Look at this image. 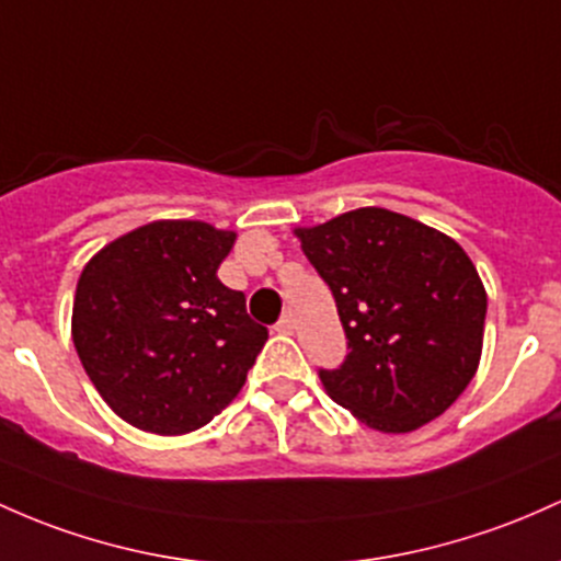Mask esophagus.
Segmentation results:
<instances>
[{
	"label": "esophagus",
	"mask_w": 561,
	"mask_h": 561,
	"mask_svg": "<svg viewBox=\"0 0 561 561\" xmlns=\"http://www.w3.org/2000/svg\"><path fill=\"white\" fill-rule=\"evenodd\" d=\"M274 330H276V332H282V335H293V332H295V322H293V317H282L279 322L274 324Z\"/></svg>",
	"instance_id": "obj_1"
}]
</instances>
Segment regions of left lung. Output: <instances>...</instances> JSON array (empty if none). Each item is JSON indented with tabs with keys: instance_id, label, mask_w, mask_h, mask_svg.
Listing matches in <instances>:
<instances>
[{
	"instance_id": "obj_1",
	"label": "left lung",
	"mask_w": 561,
	"mask_h": 561,
	"mask_svg": "<svg viewBox=\"0 0 561 561\" xmlns=\"http://www.w3.org/2000/svg\"><path fill=\"white\" fill-rule=\"evenodd\" d=\"M295 233L346 330V359L319 370L332 402L386 434L439 417L482 356L488 293L463 248L383 207Z\"/></svg>"
}]
</instances>
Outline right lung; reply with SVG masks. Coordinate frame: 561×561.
I'll list each match as a JSON object with an SVG mask.
<instances>
[{
    "label": "right lung",
    "instance_id": "right-lung-1",
    "mask_svg": "<svg viewBox=\"0 0 561 561\" xmlns=\"http://www.w3.org/2000/svg\"><path fill=\"white\" fill-rule=\"evenodd\" d=\"M233 231L153 220L90 257L77 282L71 337L92 386L122 421L175 436L237 397L268 330L218 279Z\"/></svg>",
    "mask_w": 561,
    "mask_h": 561
}]
</instances>
